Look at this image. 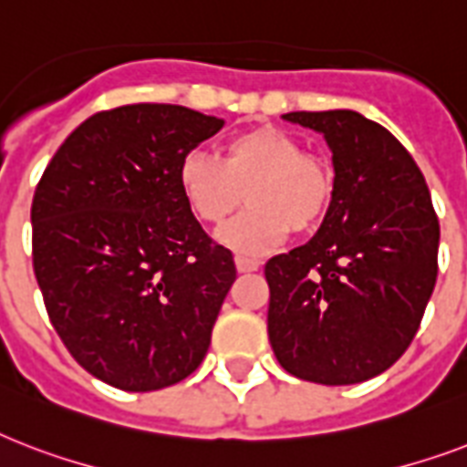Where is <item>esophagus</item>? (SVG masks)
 Wrapping results in <instances>:
<instances>
[{"mask_svg":"<svg viewBox=\"0 0 467 467\" xmlns=\"http://www.w3.org/2000/svg\"><path fill=\"white\" fill-rule=\"evenodd\" d=\"M234 266H237V271L240 274H252V271L259 269V262L256 259H249V256H234Z\"/></svg>","mask_w":467,"mask_h":467,"instance_id":"1","label":"esophagus"}]
</instances>
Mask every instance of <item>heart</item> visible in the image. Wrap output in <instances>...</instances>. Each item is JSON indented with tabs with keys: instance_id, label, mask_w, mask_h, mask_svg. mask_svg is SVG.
<instances>
[{
	"instance_id": "1",
	"label": "heart",
	"mask_w": 467,
	"mask_h": 467,
	"mask_svg": "<svg viewBox=\"0 0 467 467\" xmlns=\"http://www.w3.org/2000/svg\"><path fill=\"white\" fill-rule=\"evenodd\" d=\"M176 183L189 211L205 225H223L247 196V211L218 234L225 247L244 256L269 252L291 230L300 237L312 234L334 201V171L327 161L276 126L234 133L220 160L189 152Z\"/></svg>"
}]
</instances>
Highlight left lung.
<instances>
[{
  "label": "left lung",
  "instance_id": "1",
  "mask_svg": "<svg viewBox=\"0 0 467 467\" xmlns=\"http://www.w3.org/2000/svg\"><path fill=\"white\" fill-rule=\"evenodd\" d=\"M325 135L334 201L317 234L264 266L269 341L300 380L354 385L383 373L420 329L439 274V218L402 142L356 111H293Z\"/></svg>",
  "mask_w": 467,
  "mask_h": 467
}]
</instances>
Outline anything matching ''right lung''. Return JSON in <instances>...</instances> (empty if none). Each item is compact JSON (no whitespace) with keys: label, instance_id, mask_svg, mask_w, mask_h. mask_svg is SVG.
Segmentation results:
<instances>
[{"label":"right lung","instance_id":"right-lung-1","mask_svg":"<svg viewBox=\"0 0 467 467\" xmlns=\"http://www.w3.org/2000/svg\"><path fill=\"white\" fill-rule=\"evenodd\" d=\"M225 120L174 104L99 111L72 130L33 193V271L79 366L128 392L201 366L233 252L183 201L176 171Z\"/></svg>","mask_w":467,"mask_h":467}]
</instances>
